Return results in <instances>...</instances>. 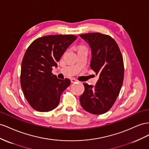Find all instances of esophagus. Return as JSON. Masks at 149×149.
Listing matches in <instances>:
<instances>
[{
    "label": "esophagus",
    "mask_w": 149,
    "mask_h": 149,
    "mask_svg": "<svg viewBox=\"0 0 149 149\" xmlns=\"http://www.w3.org/2000/svg\"><path fill=\"white\" fill-rule=\"evenodd\" d=\"M70 81H71L72 83H75V82H77V80H76V79H74V78H72V79H70Z\"/></svg>",
    "instance_id": "1"
}]
</instances>
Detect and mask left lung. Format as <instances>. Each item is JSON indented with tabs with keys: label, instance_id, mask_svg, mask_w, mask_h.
<instances>
[{
	"label": "left lung",
	"instance_id": "obj_1",
	"mask_svg": "<svg viewBox=\"0 0 149 149\" xmlns=\"http://www.w3.org/2000/svg\"><path fill=\"white\" fill-rule=\"evenodd\" d=\"M80 37L90 46V66L99 76L95 86L84 83L80 105L89 113L102 114L112 107L119 94L124 80L123 58L116 42L109 36L90 33Z\"/></svg>",
	"mask_w": 149,
	"mask_h": 149
}]
</instances>
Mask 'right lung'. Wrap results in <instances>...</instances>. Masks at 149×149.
<instances>
[{"mask_svg": "<svg viewBox=\"0 0 149 149\" xmlns=\"http://www.w3.org/2000/svg\"><path fill=\"white\" fill-rule=\"evenodd\" d=\"M77 39L73 35H52L39 38L27 49L21 65L20 85L25 99L39 112L57 107L62 93L69 86V79L52 74L63 53Z\"/></svg>", "mask_w": 149, "mask_h": 149, "instance_id": "right-lung-1", "label": "right lung"}]
</instances>
